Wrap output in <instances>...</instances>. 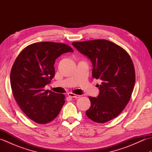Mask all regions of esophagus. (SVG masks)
I'll return each mask as SVG.
<instances>
[{
    "label": "esophagus",
    "mask_w": 152,
    "mask_h": 152,
    "mask_svg": "<svg viewBox=\"0 0 152 152\" xmlns=\"http://www.w3.org/2000/svg\"><path fill=\"white\" fill-rule=\"evenodd\" d=\"M68 95H69V96H70V97L75 98V99H78V98H79L80 96V95L74 94V93H68Z\"/></svg>",
    "instance_id": "1"
}]
</instances>
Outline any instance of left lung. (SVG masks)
<instances>
[{"instance_id": "left-lung-1", "label": "left lung", "mask_w": 152, "mask_h": 152, "mask_svg": "<svg viewBox=\"0 0 152 152\" xmlns=\"http://www.w3.org/2000/svg\"><path fill=\"white\" fill-rule=\"evenodd\" d=\"M72 44L91 60L92 77L101 81L97 97L89 96L87 116L105 123L120 114L129 101L135 83V71L129 55L118 45L106 40L75 42Z\"/></svg>"}]
</instances>
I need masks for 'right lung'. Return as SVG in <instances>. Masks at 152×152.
<instances>
[{"mask_svg":"<svg viewBox=\"0 0 152 152\" xmlns=\"http://www.w3.org/2000/svg\"><path fill=\"white\" fill-rule=\"evenodd\" d=\"M69 45L42 42L32 44L16 58L10 84L16 102L27 117L39 124L49 123L65 102L63 94L45 90L55 76L54 64L61 55L73 52Z\"/></svg>","mask_w":152,"mask_h":152,"instance_id":"obj_1","label":"right lung"}]
</instances>
